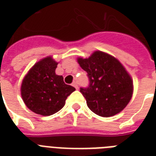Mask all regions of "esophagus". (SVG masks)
Masks as SVG:
<instances>
[{"label": "esophagus", "mask_w": 156, "mask_h": 156, "mask_svg": "<svg viewBox=\"0 0 156 156\" xmlns=\"http://www.w3.org/2000/svg\"><path fill=\"white\" fill-rule=\"evenodd\" d=\"M73 87H74L76 88V89H78V83H76V82H73Z\"/></svg>", "instance_id": "obj_1"}]
</instances>
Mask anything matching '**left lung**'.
I'll return each mask as SVG.
<instances>
[{"instance_id":"8db88e82","label":"left lung","mask_w":156,"mask_h":156,"mask_svg":"<svg viewBox=\"0 0 156 156\" xmlns=\"http://www.w3.org/2000/svg\"><path fill=\"white\" fill-rule=\"evenodd\" d=\"M78 61L89 79L87 87H80L88 108L104 117L122 111L133 94V82L123 66L113 56L100 51L87 59L78 58Z\"/></svg>"}]
</instances>
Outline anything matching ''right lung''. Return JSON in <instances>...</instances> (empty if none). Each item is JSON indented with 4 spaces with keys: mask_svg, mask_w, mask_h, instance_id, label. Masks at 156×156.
Listing matches in <instances>:
<instances>
[{
    "mask_svg": "<svg viewBox=\"0 0 156 156\" xmlns=\"http://www.w3.org/2000/svg\"><path fill=\"white\" fill-rule=\"evenodd\" d=\"M57 63L50 56L37 62L23 79L21 95L28 108L43 116L60 111L66 100L75 90L55 73Z\"/></svg>",
    "mask_w": 156,
    "mask_h": 156,
    "instance_id": "add662e5",
    "label": "right lung"
}]
</instances>
